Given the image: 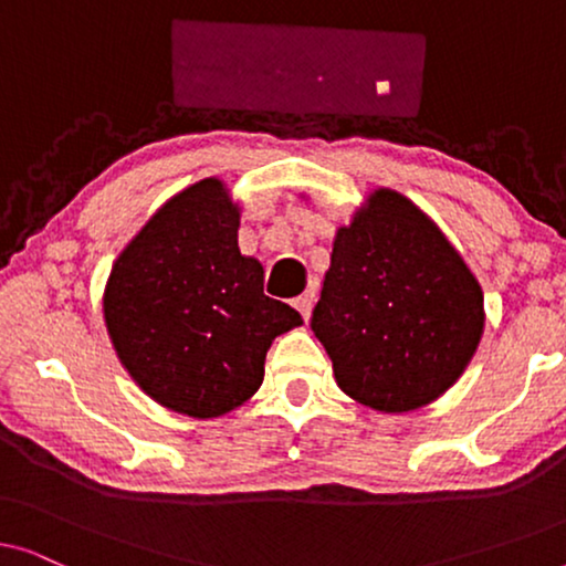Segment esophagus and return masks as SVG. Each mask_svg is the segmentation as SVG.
Instances as JSON below:
<instances>
[{"label": "esophagus", "instance_id": "1", "mask_svg": "<svg viewBox=\"0 0 566 566\" xmlns=\"http://www.w3.org/2000/svg\"><path fill=\"white\" fill-rule=\"evenodd\" d=\"M312 306H314V291H306L304 296L296 298V308L301 312V316H304V319L312 316Z\"/></svg>", "mask_w": 566, "mask_h": 566}]
</instances>
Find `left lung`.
Segmentation results:
<instances>
[{
	"instance_id": "obj_1",
	"label": "left lung",
	"mask_w": 566,
	"mask_h": 566,
	"mask_svg": "<svg viewBox=\"0 0 566 566\" xmlns=\"http://www.w3.org/2000/svg\"><path fill=\"white\" fill-rule=\"evenodd\" d=\"M312 329L347 397L376 412L451 389L484 332V293L436 221L397 190L370 192L332 244Z\"/></svg>"
}]
</instances>
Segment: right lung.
<instances>
[{"mask_svg": "<svg viewBox=\"0 0 566 566\" xmlns=\"http://www.w3.org/2000/svg\"><path fill=\"white\" fill-rule=\"evenodd\" d=\"M242 208L219 177L177 192L113 262L103 314L115 355L157 405L211 420L260 389L273 339L304 319L265 296L239 252Z\"/></svg>", "mask_w": 566, "mask_h": 566, "instance_id": "add662e5", "label": "right lung"}]
</instances>
